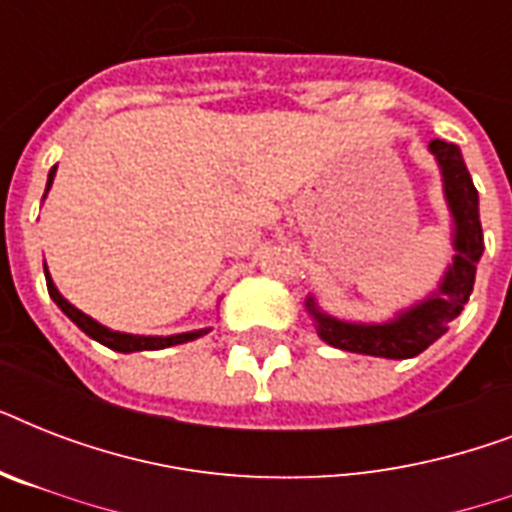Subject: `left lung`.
I'll list each match as a JSON object with an SVG mask.
<instances>
[{
	"label": "left lung",
	"instance_id": "1",
	"mask_svg": "<svg viewBox=\"0 0 512 512\" xmlns=\"http://www.w3.org/2000/svg\"><path fill=\"white\" fill-rule=\"evenodd\" d=\"M430 151L436 154L441 172H444V191L454 217V263L449 265L438 295L428 297L425 303L414 305L412 311L401 313L388 324H345L332 316L316 311L313 300H308V311L316 319L319 337L329 345L350 353L382 358H412L433 345L444 335L449 321L460 316L468 303L476 281V263L484 252V231L478 220V191L470 172L462 162L460 148L446 140H433Z\"/></svg>",
	"mask_w": 512,
	"mask_h": 512
}]
</instances>
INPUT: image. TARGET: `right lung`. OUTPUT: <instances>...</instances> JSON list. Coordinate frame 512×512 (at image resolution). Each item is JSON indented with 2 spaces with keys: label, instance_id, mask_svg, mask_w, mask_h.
I'll return each mask as SVG.
<instances>
[{
  "label": "right lung",
  "instance_id": "1",
  "mask_svg": "<svg viewBox=\"0 0 512 512\" xmlns=\"http://www.w3.org/2000/svg\"><path fill=\"white\" fill-rule=\"evenodd\" d=\"M52 177H55V167L50 170V177H47V188L52 185ZM44 279H47V292L50 297L58 303V308L66 313L68 319L74 321L76 327L82 329L84 335H90L92 340H98L100 345H106L111 350H119V353H132V350H162V348H170V345H180V342H188V340H196V337L207 335L209 329H199V332H185V335H172V337H138V335H124V332H114V329H106L103 324L98 321H92L90 316H84L79 308L63 300L55 284H52L50 273L44 271Z\"/></svg>",
  "mask_w": 512,
  "mask_h": 512
}]
</instances>
